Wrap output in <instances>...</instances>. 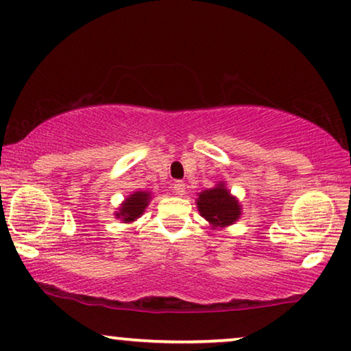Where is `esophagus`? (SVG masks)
I'll list each match as a JSON object with an SVG mask.
<instances>
[{"instance_id": "1", "label": "esophagus", "mask_w": 351, "mask_h": 351, "mask_svg": "<svg viewBox=\"0 0 351 351\" xmlns=\"http://www.w3.org/2000/svg\"><path fill=\"white\" fill-rule=\"evenodd\" d=\"M172 191L176 195H185V184L182 180H176L174 185H172Z\"/></svg>"}]
</instances>
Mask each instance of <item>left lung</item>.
<instances>
[{
  "label": "left lung",
  "instance_id": "8db88e82",
  "mask_svg": "<svg viewBox=\"0 0 351 351\" xmlns=\"http://www.w3.org/2000/svg\"><path fill=\"white\" fill-rule=\"evenodd\" d=\"M198 209L201 215L214 227H227V225L237 222V219L241 215L238 201L230 195V191L222 184L199 195Z\"/></svg>",
  "mask_w": 351,
  "mask_h": 351
}]
</instances>
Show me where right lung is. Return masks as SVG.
<instances>
[{
	"mask_svg": "<svg viewBox=\"0 0 351 351\" xmlns=\"http://www.w3.org/2000/svg\"><path fill=\"white\" fill-rule=\"evenodd\" d=\"M148 199H150V193H147V191H136V193L124 201L117 215L121 217L124 222H132V220H136L145 210Z\"/></svg>",
	"mask_w": 351,
	"mask_h": 351,
	"instance_id": "right-lung-1",
	"label": "right lung"
}]
</instances>
